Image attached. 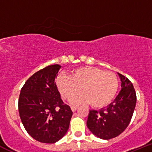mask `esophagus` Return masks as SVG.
Returning <instances> with one entry per match:
<instances>
[{
  "label": "esophagus",
  "instance_id": "34e87169",
  "mask_svg": "<svg viewBox=\"0 0 152 152\" xmlns=\"http://www.w3.org/2000/svg\"><path fill=\"white\" fill-rule=\"evenodd\" d=\"M78 107H76V106H71V110L73 112H75L76 110H77Z\"/></svg>",
  "mask_w": 152,
  "mask_h": 152
}]
</instances>
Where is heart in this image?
Here are the masks:
<instances>
[{
  "mask_svg": "<svg viewBox=\"0 0 152 152\" xmlns=\"http://www.w3.org/2000/svg\"><path fill=\"white\" fill-rule=\"evenodd\" d=\"M56 87L64 99L69 100L81 91L83 94L75 97L73 104L90 102L95 108H100L111 102L118 89V79L112 72L91 66L74 69L68 76H58Z\"/></svg>",
  "mask_w": 152,
  "mask_h": 152,
  "instance_id": "b5f03b06",
  "label": "heart"
}]
</instances>
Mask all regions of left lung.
<instances>
[{
	"mask_svg": "<svg viewBox=\"0 0 152 152\" xmlns=\"http://www.w3.org/2000/svg\"><path fill=\"white\" fill-rule=\"evenodd\" d=\"M121 91L110 104L99 110H90L87 126L94 135L102 140L114 138L123 133L132 120L137 96L132 82L118 73Z\"/></svg>",
	"mask_w": 152,
	"mask_h": 152,
	"instance_id": "1",
	"label": "left lung"
}]
</instances>
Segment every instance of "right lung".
<instances>
[{
    "label": "right lung",
    "mask_w": 152,
    "mask_h": 152,
    "mask_svg": "<svg viewBox=\"0 0 152 152\" xmlns=\"http://www.w3.org/2000/svg\"><path fill=\"white\" fill-rule=\"evenodd\" d=\"M59 64L34 73L20 90L19 115L27 133L35 140L55 143L67 133L73 112L64 104L55 80Z\"/></svg>",
    "instance_id": "add662e5"
}]
</instances>
